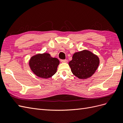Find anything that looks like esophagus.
Masks as SVG:
<instances>
[{
	"label": "esophagus",
	"instance_id": "1",
	"mask_svg": "<svg viewBox=\"0 0 123 123\" xmlns=\"http://www.w3.org/2000/svg\"><path fill=\"white\" fill-rule=\"evenodd\" d=\"M61 62H68V61L67 60V59H61Z\"/></svg>",
	"mask_w": 123,
	"mask_h": 123
}]
</instances>
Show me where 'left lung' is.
<instances>
[{"instance_id":"8db88e82","label":"left lung","mask_w":123,"mask_h":123,"mask_svg":"<svg viewBox=\"0 0 123 123\" xmlns=\"http://www.w3.org/2000/svg\"><path fill=\"white\" fill-rule=\"evenodd\" d=\"M99 59L97 55L85 50L74 53L69 62L72 73L80 79L91 77L97 70Z\"/></svg>"}]
</instances>
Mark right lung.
Returning a JSON list of instances; mask_svg holds the SVG:
<instances>
[{
    "label": "right lung",
    "mask_w": 123,
    "mask_h": 123,
    "mask_svg": "<svg viewBox=\"0 0 123 123\" xmlns=\"http://www.w3.org/2000/svg\"><path fill=\"white\" fill-rule=\"evenodd\" d=\"M29 64L31 70L36 76L48 79L56 72L59 61L57 58L52 57L50 54L44 53L33 56Z\"/></svg>",
    "instance_id": "right-lung-1"
}]
</instances>
